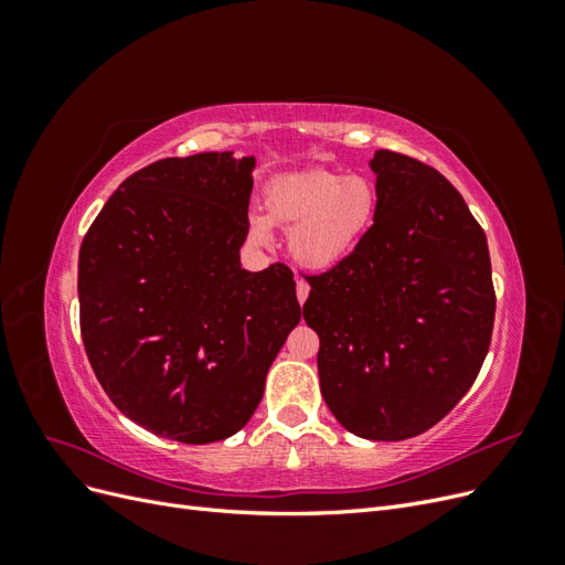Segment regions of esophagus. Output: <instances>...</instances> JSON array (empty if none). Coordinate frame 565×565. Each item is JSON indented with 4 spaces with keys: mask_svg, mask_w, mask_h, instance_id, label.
<instances>
[{
    "mask_svg": "<svg viewBox=\"0 0 565 565\" xmlns=\"http://www.w3.org/2000/svg\"><path fill=\"white\" fill-rule=\"evenodd\" d=\"M309 292H311V287H309V282H303V280H297V299H299V303H303L306 299H309Z\"/></svg>",
    "mask_w": 565,
    "mask_h": 565,
    "instance_id": "obj_1",
    "label": "esophagus"
}]
</instances>
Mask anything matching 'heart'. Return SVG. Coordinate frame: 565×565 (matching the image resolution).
Wrapping results in <instances>:
<instances>
[{"instance_id":"1","label":"heart","mask_w":565,"mask_h":565,"mask_svg":"<svg viewBox=\"0 0 565 565\" xmlns=\"http://www.w3.org/2000/svg\"><path fill=\"white\" fill-rule=\"evenodd\" d=\"M377 188L363 174L306 172L273 181L264 193L266 214L249 216L254 243H270V224L292 226L287 247L309 270H330L361 247L377 216Z\"/></svg>"}]
</instances>
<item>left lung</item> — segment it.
I'll return each instance as SVG.
<instances>
[{
  "label": "left lung",
  "mask_w": 565,
  "mask_h": 565,
  "mask_svg": "<svg viewBox=\"0 0 565 565\" xmlns=\"http://www.w3.org/2000/svg\"><path fill=\"white\" fill-rule=\"evenodd\" d=\"M377 216L347 262L309 278L320 393L347 431L405 440L465 398L492 337L483 228L434 167L374 150Z\"/></svg>",
  "instance_id": "1"
}]
</instances>
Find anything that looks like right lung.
<instances>
[{
  "mask_svg": "<svg viewBox=\"0 0 565 565\" xmlns=\"http://www.w3.org/2000/svg\"><path fill=\"white\" fill-rule=\"evenodd\" d=\"M252 158H167L131 174L79 247V324L115 407L160 438L224 440L252 419L301 309L292 270H245Z\"/></svg>",
  "mask_w": 565,
  "mask_h": 565,
  "instance_id": "right-lung-1",
  "label": "right lung"
}]
</instances>
